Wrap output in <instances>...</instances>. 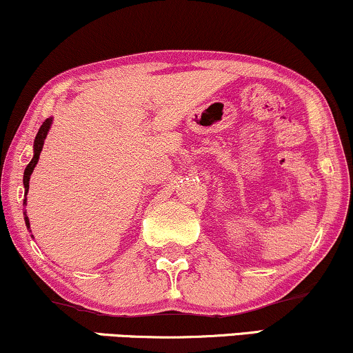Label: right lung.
Here are the masks:
<instances>
[{
  "label": "right lung",
  "instance_id": "obj_1",
  "mask_svg": "<svg viewBox=\"0 0 353 353\" xmlns=\"http://www.w3.org/2000/svg\"><path fill=\"white\" fill-rule=\"evenodd\" d=\"M51 123H52V117L46 119L40 127V130H38L35 141H33V157H32L30 163H28V165L26 167V170H23V188H26V194H23V205H27V192H28V183H30V175H32L33 168L37 167L38 159H40L43 144H45V139L48 137V132H50V128H51ZM23 220H26L27 228L30 230V221H28V216H27L26 210H23ZM30 233H32V230H30ZM32 238H33V234H32Z\"/></svg>",
  "mask_w": 353,
  "mask_h": 353
}]
</instances>
